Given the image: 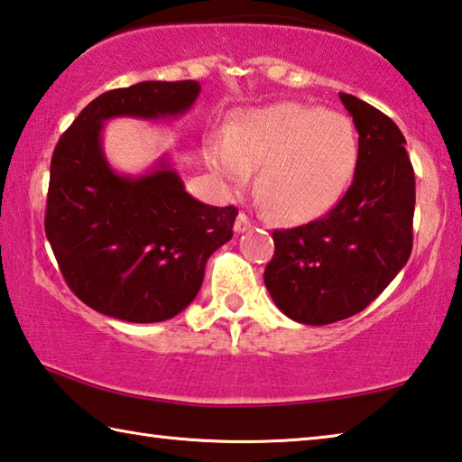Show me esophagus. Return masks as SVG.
Instances as JSON below:
<instances>
[{
	"mask_svg": "<svg viewBox=\"0 0 462 462\" xmlns=\"http://www.w3.org/2000/svg\"><path fill=\"white\" fill-rule=\"evenodd\" d=\"M250 228H253V222L248 220V216L245 212H240L238 217H236V224H234V230H236L238 234H242V232L250 230Z\"/></svg>",
	"mask_w": 462,
	"mask_h": 462,
	"instance_id": "34e87169",
	"label": "esophagus"
}]
</instances>
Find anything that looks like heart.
<instances>
[{"label": "heart", "instance_id": "1", "mask_svg": "<svg viewBox=\"0 0 462 462\" xmlns=\"http://www.w3.org/2000/svg\"><path fill=\"white\" fill-rule=\"evenodd\" d=\"M208 162L234 185L256 169V195L285 222L326 214L348 189L358 162V136L350 118L300 101L250 109L226 140L209 143Z\"/></svg>", "mask_w": 462, "mask_h": 462}]
</instances>
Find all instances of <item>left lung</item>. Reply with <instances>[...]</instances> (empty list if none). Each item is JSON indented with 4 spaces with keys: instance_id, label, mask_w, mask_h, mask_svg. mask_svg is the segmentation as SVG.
I'll return each instance as SVG.
<instances>
[{
    "instance_id": "1",
    "label": "left lung",
    "mask_w": 462,
    "mask_h": 462,
    "mask_svg": "<svg viewBox=\"0 0 462 462\" xmlns=\"http://www.w3.org/2000/svg\"><path fill=\"white\" fill-rule=\"evenodd\" d=\"M340 99L358 132L353 185L318 220L273 232L264 285L287 318L308 326L363 311L408 263L416 177L395 122L348 93Z\"/></svg>"
}]
</instances>
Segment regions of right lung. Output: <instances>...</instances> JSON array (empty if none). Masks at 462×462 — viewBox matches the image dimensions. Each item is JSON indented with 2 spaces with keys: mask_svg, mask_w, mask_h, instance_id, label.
Instances as JSON below:
<instances>
[{
  "mask_svg": "<svg viewBox=\"0 0 462 462\" xmlns=\"http://www.w3.org/2000/svg\"><path fill=\"white\" fill-rule=\"evenodd\" d=\"M198 96V81L106 91L54 148L46 238L67 285L99 314L136 324L171 319L195 300L208 259L232 238L238 209L191 198L167 161L128 177L112 171L101 151L106 120L169 118Z\"/></svg>",
  "mask_w": 462,
  "mask_h": 462,
  "instance_id": "1",
  "label": "right lung"
}]
</instances>
